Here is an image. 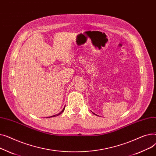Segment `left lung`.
<instances>
[{
	"mask_svg": "<svg viewBox=\"0 0 156 156\" xmlns=\"http://www.w3.org/2000/svg\"><path fill=\"white\" fill-rule=\"evenodd\" d=\"M95 114V115H96V116H97V114Z\"/></svg>",
	"mask_w": 156,
	"mask_h": 156,
	"instance_id": "left-lung-1",
	"label": "left lung"
}]
</instances>
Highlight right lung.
Returning <instances> with one entry per match:
<instances>
[{
    "mask_svg": "<svg viewBox=\"0 0 156 156\" xmlns=\"http://www.w3.org/2000/svg\"><path fill=\"white\" fill-rule=\"evenodd\" d=\"M64 109H65V108H64V109L62 110V111L61 112H59V114H55V115H54V116H51V117H48V118H51V117H55V116H59V115H60L61 114H62V112H64Z\"/></svg>",
    "mask_w": 156,
    "mask_h": 156,
    "instance_id": "1",
    "label": "right lung"
}]
</instances>
